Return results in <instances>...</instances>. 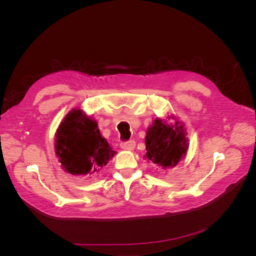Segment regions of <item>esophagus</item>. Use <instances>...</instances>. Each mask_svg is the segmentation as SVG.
Instances as JSON below:
<instances>
[{"instance_id":"34e87169","label":"esophagus","mask_w":256,"mask_h":256,"mask_svg":"<svg viewBox=\"0 0 256 256\" xmlns=\"http://www.w3.org/2000/svg\"><path fill=\"white\" fill-rule=\"evenodd\" d=\"M120 147H122V150H134V147H136V142L134 140L122 142L120 143Z\"/></svg>"}]
</instances>
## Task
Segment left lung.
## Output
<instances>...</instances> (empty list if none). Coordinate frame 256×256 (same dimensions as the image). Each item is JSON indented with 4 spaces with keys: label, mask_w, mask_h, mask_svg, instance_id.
Masks as SVG:
<instances>
[{
    "label": "left lung",
    "mask_w": 256,
    "mask_h": 256,
    "mask_svg": "<svg viewBox=\"0 0 256 256\" xmlns=\"http://www.w3.org/2000/svg\"><path fill=\"white\" fill-rule=\"evenodd\" d=\"M168 118H174V116ZM145 145V159L162 168H174L184 158L189 143L184 126L180 120L168 124L166 120L157 118L147 129Z\"/></svg>",
    "instance_id": "1"
}]
</instances>
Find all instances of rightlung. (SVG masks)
Returning <instances> with one entry per match:
<instances>
[{"label":"right lung","mask_w":256,"mask_h":256,"mask_svg":"<svg viewBox=\"0 0 256 256\" xmlns=\"http://www.w3.org/2000/svg\"><path fill=\"white\" fill-rule=\"evenodd\" d=\"M98 124L80 109L69 112L56 134V154L62 168L72 175L98 172L116 154L100 134Z\"/></svg>","instance_id":"obj_1"}]
</instances>
